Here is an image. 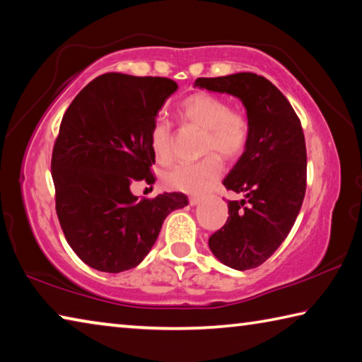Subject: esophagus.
Here are the masks:
<instances>
[{
    "label": "esophagus",
    "mask_w": 362,
    "mask_h": 362,
    "mask_svg": "<svg viewBox=\"0 0 362 362\" xmlns=\"http://www.w3.org/2000/svg\"><path fill=\"white\" fill-rule=\"evenodd\" d=\"M188 201H189V204H192V206H196V204L201 203V196H189Z\"/></svg>",
    "instance_id": "1"
}]
</instances>
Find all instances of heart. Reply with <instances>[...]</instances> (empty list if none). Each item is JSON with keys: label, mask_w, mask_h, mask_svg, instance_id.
<instances>
[{"label": "heart", "mask_w": 362, "mask_h": 362, "mask_svg": "<svg viewBox=\"0 0 362 362\" xmlns=\"http://www.w3.org/2000/svg\"><path fill=\"white\" fill-rule=\"evenodd\" d=\"M183 122L204 129L201 151L207 153L194 163H182L164 174V185L174 192L203 193L223 173V156L235 158L246 150L250 122L241 110L231 108L222 95L196 93L187 97L179 108ZM150 146L156 161L170 163L174 155V131L166 118H158L150 129ZM218 153H216L215 151Z\"/></svg>", "instance_id": "heart-1"}]
</instances>
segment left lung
Instances as JSON below:
<instances>
[{"label":"left lung","mask_w":362,"mask_h":362,"mask_svg":"<svg viewBox=\"0 0 362 362\" xmlns=\"http://www.w3.org/2000/svg\"><path fill=\"white\" fill-rule=\"evenodd\" d=\"M194 86L240 97L247 110L249 144L223 180L244 198L228 201V220L211 235L209 247L226 267L257 268L286 240L303 203L302 122L276 86L255 73L198 78Z\"/></svg>","instance_id":"left-lung-1"}]
</instances>
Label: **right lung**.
<instances>
[{
	"instance_id": "obj_1",
	"label": "right lung",
	"mask_w": 362,
	"mask_h": 362,
	"mask_svg": "<svg viewBox=\"0 0 362 362\" xmlns=\"http://www.w3.org/2000/svg\"><path fill=\"white\" fill-rule=\"evenodd\" d=\"M175 81L105 73L79 93L60 122L51 170L66 243L86 265L119 273L150 252L164 218L188 204L183 193L142 198L131 183L155 182L150 129Z\"/></svg>"
}]
</instances>
